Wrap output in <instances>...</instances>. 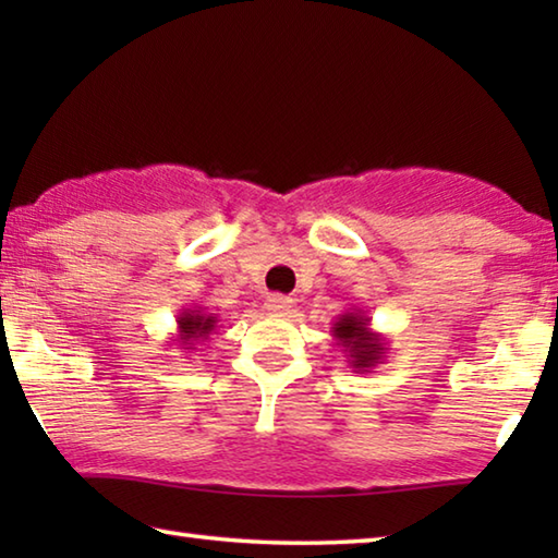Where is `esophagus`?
I'll return each mask as SVG.
<instances>
[{
	"label": "esophagus",
	"mask_w": 558,
	"mask_h": 558,
	"mask_svg": "<svg viewBox=\"0 0 558 558\" xmlns=\"http://www.w3.org/2000/svg\"><path fill=\"white\" fill-rule=\"evenodd\" d=\"M266 307H268V313H272V315H286V313H290V307H292V298L280 295V292H272V295L266 298Z\"/></svg>",
	"instance_id": "obj_1"
}]
</instances>
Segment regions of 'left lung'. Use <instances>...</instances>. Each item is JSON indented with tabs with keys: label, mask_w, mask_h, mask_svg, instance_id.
Returning <instances> with one entry per match:
<instances>
[{
	"label": "left lung",
	"mask_w": 558,
	"mask_h": 558,
	"mask_svg": "<svg viewBox=\"0 0 558 558\" xmlns=\"http://www.w3.org/2000/svg\"><path fill=\"white\" fill-rule=\"evenodd\" d=\"M337 347H344L349 366L356 374L369 372L386 354V339L379 332H372L369 317L362 313H344L332 327Z\"/></svg>",
	"instance_id": "left-lung-1"
}]
</instances>
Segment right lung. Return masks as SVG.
<instances>
[{
	"instance_id": "obj_1",
	"label": "right lung",
	"mask_w": 558,
	"mask_h": 558,
	"mask_svg": "<svg viewBox=\"0 0 558 558\" xmlns=\"http://www.w3.org/2000/svg\"><path fill=\"white\" fill-rule=\"evenodd\" d=\"M214 313H206V307H184L182 313L177 315V337L172 339L174 344L184 352H196V344L204 342L216 329Z\"/></svg>"
}]
</instances>
